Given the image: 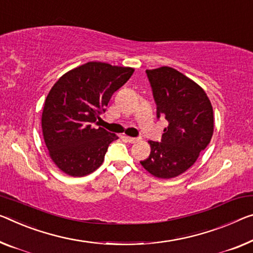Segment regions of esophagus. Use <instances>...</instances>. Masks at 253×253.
Masks as SVG:
<instances>
[{"label": "esophagus", "instance_id": "1", "mask_svg": "<svg viewBox=\"0 0 253 253\" xmlns=\"http://www.w3.org/2000/svg\"><path fill=\"white\" fill-rule=\"evenodd\" d=\"M126 138L130 143H135L139 141V138H133V137H126Z\"/></svg>", "mask_w": 253, "mask_h": 253}]
</instances>
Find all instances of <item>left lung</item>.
Here are the masks:
<instances>
[{
	"label": "left lung",
	"instance_id": "left-lung-1",
	"mask_svg": "<svg viewBox=\"0 0 253 253\" xmlns=\"http://www.w3.org/2000/svg\"><path fill=\"white\" fill-rule=\"evenodd\" d=\"M157 118L169 122L162 142L148 141L150 155L140 162L151 175L172 178L189 169L213 133L211 100L199 84L169 67L146 70Z\"/></svg>",
	"mask_w": 253,
	"mask_h": 253
}]
</instances>
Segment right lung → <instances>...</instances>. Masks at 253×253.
Segmentation results:
<instances>
[{"instance_id":"add662e5","label":"right lung","mask_w":253,"mask_h":253,"mask_svg":"<svg viewBox=\"0 0 253 253\" xmlns=\"http://www.w3.org/2000/svg\"><path fill=\"white\" fill-rule=\"evenodd\" d=\"M134 69L88 62L62 76L46 97L42 129L49 157L70 176H84L103 164L112 141L118 139L98 124L112 95Z\"/></svg>"}]
</instances>
